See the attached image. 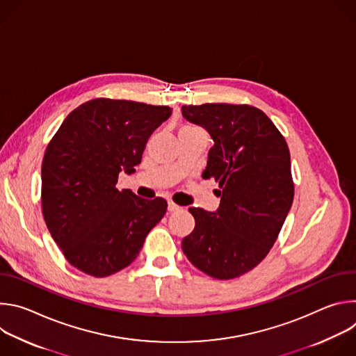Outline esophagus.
Instances as JSON below:
<instances>
[{
    "mask_svg": "<svg viewBox=\"0 0 356 356\" xmlns=\"http://www.w3.org/2000/svg\"><path fill=\"white\" fill-rule=\"evenodd\" d=\"M168 210H169L170 213H175V211H180V210H181V207H180V206H177V204H175L173 201H169V204H168Z\"/></svg>",
    "mask_w": 356,
    "mask_h": 356,
    "instance_id": "1",
    "label": "esophagus"
}]
</instances>
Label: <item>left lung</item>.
I'll list each match as a JSON object with an SVG mask.
<instances>
[{
  "instance_id": "obj_1",
  "label": "left lung",
  "mask_w": 356,
  "mask_h": 356,
  "mask_svg": "<svg viewBox=\"0 0 356 356\" xmlns=\"http://www.w3.org/2000/svg\"><path fill=\"white\" fill-rule=\"evenodd\" d=\"M181 114L211 135L202 177H214L221 188L216 213L188 209L195 227L181 249L214 279L242 276L265 259L290 211L289 146L269 117L252 106H183Z\"/></svg>"
}]
</instances>
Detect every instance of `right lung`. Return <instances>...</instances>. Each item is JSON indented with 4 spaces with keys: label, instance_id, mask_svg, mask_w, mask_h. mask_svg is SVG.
Segmentation results:
<instances>
[{
    "label": "right lung",
    "instance_id": "right-lung-1",
    "mask_svg": "<svg viewBox=\"0 0 356 356\" xmlns=\"http://www.w3.org/2000/svg\"><path fill=\"white\" fill-rule=\"evenodd\" d=\"M172 115L166 106L95 98L73 110L42 162V213L47 229L76 269L106 277L131 265L145 238L165 216L162 197L118 190L145 145Z\"/></svg>",
    "mask_w": 356,
    "mask_h": 356
}]
</instances>
